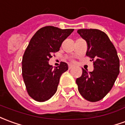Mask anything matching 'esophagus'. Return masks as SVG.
I'll return each instance as SVG.
<instances>
[{
	"mask_svg": "<svg viewBox=\"0 0 125 125\" xmlns=\"http://www.w3.org/2000/svg\"><path fill=\"white\" fill-rule=\"evenodd\" d=\"M74 67V65H72V64H69V65H68L69 70H71V69L73 68Z\"/></svg>",
	"mask_w": 125,
	"mask_h": 125,
	"instance_id": "1",
	"label": "esophagus"
}]
</instances>
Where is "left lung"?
I'll use <instances>...</instances> for the list:
<instances>
[{
	"instance_id": "8db88e82",
	"label": "left lung",
	"mask_w": 125,
	"mask_h": 125,
	"mask_svg": "<svg viewBox=\"0 0 125 125\" xmlns=\"http://www.w3.org/2000/svg\"><path fill=\"white\" fill-rule=\"evenodd\" d=\"M87 43V56L93 62L94 70L88 73L83 70L76 83L81 95L91 102H98L113 87L120 72V62L114 44L105 32L97 29L77 31Z\"/></svg>"
}]
</instances>
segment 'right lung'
Wrapping results in <instances>:
<instances>
[{
	"label": "right lung",
	"instance_id": "right-lung-1",
	"mask_svg": "<svg viewBox=\"0 0 125 125\" xmlns=\"http://www.w3.org/2000/svg\"><path fill=\"white\" fill-rule=\"evenodd\" d=\"M73 31L45 26L31 38L22 59V76L28 95L36 101L45 102L56 93L60 77L68 67L61 62L53 68L49 61Z\"/></svg>",
	"mask_w": 125,
	"mask_h": 125
}]
</instances>
